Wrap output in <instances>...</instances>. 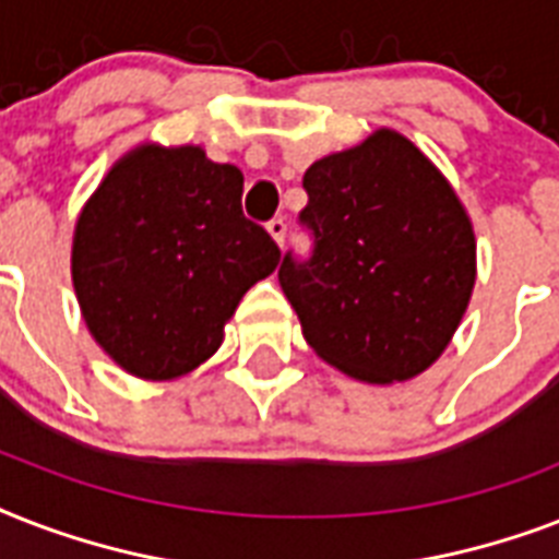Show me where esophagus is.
<instances>
[{"mask_svg":"<svg viewBox=\"0 0 559 559\" xmlns=\"http://www.w3.org/2000/svg\"><path fill=\"white\" fill-rule=\"evenodd\" d=\"M266 231H270L275 243L284 246V237H287V219H284V217H272L270 223H266Z\"/></svg>","mask_w":559,"mask_h":559,"instance_id":"1","label":"esophagus"}]
</instances>
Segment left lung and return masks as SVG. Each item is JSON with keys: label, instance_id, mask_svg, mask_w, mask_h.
Here are the masks:
<instances>
[{"label": "left lung", "instance_id": "8db88e82", "mask_svg": "<svg viewBox=\"0 0 559 559\" xmlns=\"http://www.w3.org/2000/svg\"><path fill=\"white\" fill-rule=\"evenodd\" d=\"M298 214L307 261L278 281L307 345L362 382H403L441 357L476 284V235L441 170L382 127L313 162Z\"/></svg>", "mask_w": 559, "mask_h": 559}]
</instances>
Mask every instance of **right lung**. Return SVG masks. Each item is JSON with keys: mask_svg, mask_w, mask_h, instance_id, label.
Masks as SVG:
<instances>
[{"mask_svg": "<svg viewBox=\"0 0 559 559\" xmlns=\"http://www.w3.org/2000/svg\"><path fill=\"white\" fill-rule=\"evenodd\" d=\"M243 174L202 147L139 144L83 205L72 284L92 340L133 377L177 380L219 348L281 249L243 217Z\"/></svg>", "mask_w": 559, "mask_h": 559, "instance_id": "1", "label": "right lung"}]
</instances>
